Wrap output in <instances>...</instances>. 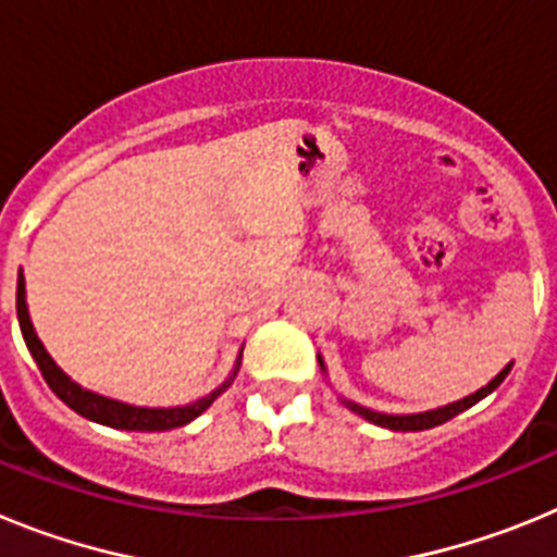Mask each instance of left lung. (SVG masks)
Returning a JSON list of instances; mask_svg holds the SVG:
<instances>
[{
    "label": "left lung",
    "instance_id": "obj_1",
    "mask_svg": "<svg viewBox=\"0 0 557 557\" xmlns=\"http://www.w3.org/2000/svg\"><path fill=\"white\" fill-rule=\"evenodd\" d=\"M318 366H321V371L326 373V366H323L321 354H318ZM510 368H513V362H508V366L502 368V371L496 373L494 379H491L488 385L480 387V391L471 393V396L457 398V401H451V405L435 407V410H426V412H405V416H393V412L368 410V407L357 405V401H351V398H339V401H343V405H346L351 412L362 416V418H366V421H371V424L385 426V430H393V432H421V430H432V426H437V424H446L449 418L460 416L462 410H469V407H474L476 401H482V398L488 396V393H494L496 387H499L502 382H505V376H508V373H510Z\"/></svg>",
    "mask_w": 557,
    "mask_h": 557
}]
</instances>
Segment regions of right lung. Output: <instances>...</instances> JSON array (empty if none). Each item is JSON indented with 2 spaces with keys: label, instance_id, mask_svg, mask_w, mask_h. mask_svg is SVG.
Returning <instances> with one entry per match:
<instances>
[{
  "label": "right lung",
  "instance_id": "1",
  "mask_svg": "<svg viewBox=\"0 0 557 557\" xmlns=\"http://www.w3.org/2000/svg\"><path fill=\"white\" fill-rule=\"evenodd\" d=\"M16 314H18V326H22V337L27 343L29 354L36 359L38 371L44 373L47 379V385L52 387L58 398H61L63 405H69L77 416L88 418V421H95V424L111 426V430H127V432H166V430H178V426H186L189 421L200 416V412L209 410L214 405V398L220 393H225L234 382L236 371H239V362H243V351L236 357L234 371L228 373L223 385L214 387L209 396L198 398V401H191V405L184 407H136L127 405V401H120V398H108L100 396L95 391H86L81 387L72 376L58 368V362L49 357V351L44 348V343L38 339L36 329H33V321H29V309H27V289H24V275L18 270V284H16Z\"/></svg>",
  "mask_w": 557,
  "mask_h": 557
}]
</instances>
